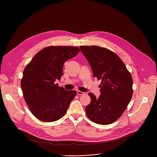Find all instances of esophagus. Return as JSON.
<instances>
[{
	"label": "esophagus",
	"mask_w": 157,
	"mask_h": 157,
	"mask_svg": "<svg viewBox=\"0 0 157 157\" xmlns=\"http://www.w3.org/2000/svg\"><path fill=\"white\" fill-rule=\"evenodd\" d=\"M84 94V93L82 92V91H77V94L78 95H79V96H81V95H83Z\"/></svg>",
	"instance_id": "34e87169"
}]
</instances>
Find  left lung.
Listing matches in <instances>:
<instances>
[{
	"mask_svg": "<svg viewBox=\"0 0 157 157\" xmlns=\"http://www.w3.org/2000/svg\"><path fill=\"white\" fill-rule=\"evenodd\" d=\"M90 64L93 76L101 79L99 98L88 93L91 102L86 107L87 117L94 123L108 125L116 121L128 105L133 94L130 73L114 52L98 46H80Z\"/></svg>",
	"mask_w": 157,
	"mask_h": 157,
	"instance_id": "left-lung-1",
	"label": "left lung"
}]
</instances>
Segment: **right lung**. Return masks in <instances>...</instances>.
<instances>
[{"mask_svg": "<svg viewBox=\"0 0 157 157\" xmlns=\"http://www.w3.org/2000/svg\"><path fill=\"white\" fill-rule=\"evenodd\" d=\"M79 52L76 47L49 46L38 52L26 66L21 88L30 110L38 120L54 122L66 114L77 93L66 91L55 81L60 80L64 62Z\"/></svg>", "mask_w": 157, "mask_h": 157, "instance_id": "right-lung-1", "label": "right lung"}]
</instances>
